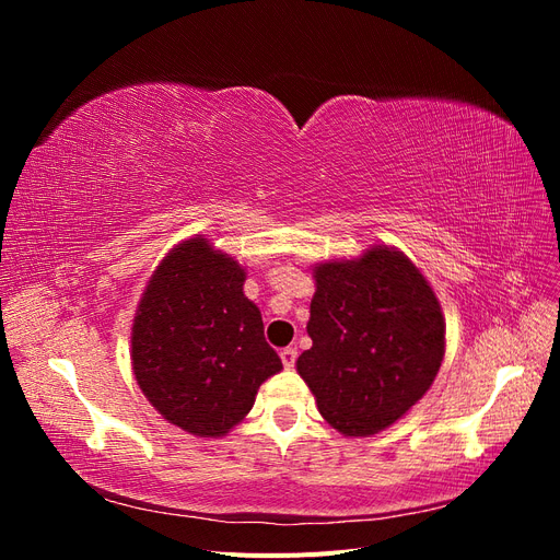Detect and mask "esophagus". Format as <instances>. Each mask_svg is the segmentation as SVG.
Instances as JSON below:
<instances>
[{
    "label": "esophagus",
    "mask_w": 560,
    "mask_h": 560,
    "mask_svg": "<svg viewBox=\"0 0 560 560\" xmlns=\"http://www.w3.org/2000/svg\"><path fill=\"white\" fill-rule=\"evenodd\" d=\"M280 360L287 369H292L296 364V348H282L280 350Z\"/></svg>",
    "instance_id": "obj_1"
}]
</instances>
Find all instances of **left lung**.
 Listing matches in <instances>:
<instances>
[{"label": "left lung", "mask_w": 560, "mask_h": 560, "mask_svg": "<svg viewBox=\"0 0 560 560\" xmlns=\"http://www.w3.org/2000/svg\"><path fill=\"white\" fill-rule=\"evenodd\" d=\"M308 336L296 360L317 409L348 436L393 425L428 393L444 360L442 306L420 270L389 247L315 266Z\"/></svg>", "instance_id": "obj_1"}]
</instances>
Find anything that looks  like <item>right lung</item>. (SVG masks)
<instances>
[{"label":"right lung","mask_w":560,"mask_h":560,"mask_svg":"<svg viewBox=\"0 0 560 560\" xmlns=\"http://www.w3.org/2000/svg\"><path fill=\"white\" fill-rule=\"evenodd\" d=\"M245 270L206 238L177 245L151 276L132 325V371L173 425L222 436L282 362L266 343Z\"/></svg>","instance_id":"obj_1"}]
</instances>
